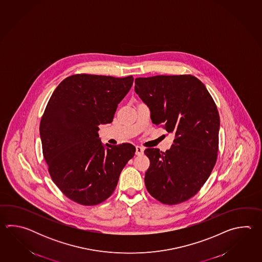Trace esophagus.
<instances>
[{
	"instance_id": "34e87169",
	"label": "esophagus",
	"mask_w": 262,
	"mask_h": 262,
	"mask_svg": "<svg viewBox=\"0 0 262 262\" xmlns=\"http://www.w3.org/2000/svg\"><path fill=\"white\" fill-rule=\"evenodd\" d=\"M144 152V148L140 147V146H137L136 147V155L137 156H142Z\"/></svg>"
}]
</instances>
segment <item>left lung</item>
<instances>
[{
    "label": "left lung",
    "mask_w": 262,
    "mask_h": 262,
    "mask_svg": "<svg viewBox=\"0 0 262 262\" xmlns=\"http://www.w3.org/2000/svg\"><path fill=\"white\" fill-rule=\"evenodd\" d=\"M135 92L151 122L175 139L165 152L148 148L145 185L156 200L173 205L189 200L206 183L217 159L220 118L205 85L191 75L138 78Z\"/></svg>",
    "instance_id": "obj_1"
}]
</instances>
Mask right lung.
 Wrapping results in <instances>:
<instances>
[{
    "label": "right lung",
    "instance_id": "add662e5",
    "mask_svg": "<svg viewBox=\"0 0 262 262\" xmlns=\"http://www.w3.org/2000/svg\"><path fill=\"white\" fill-rule=\"evenodd\" d=\"M134 78L78 74L58 85L40 122L50 177L71 201L93 206L106 201L135 156L130 143L102 144L98 125L111 123Z\"/></svg>",
    "mask_w": 262,
    "mask_h": 262
}]
</instances>
